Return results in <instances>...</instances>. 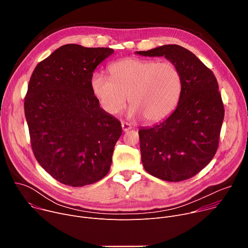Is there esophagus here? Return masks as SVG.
I'll use <instances>...</instances> for the list:
<instances>
[{
    "instance_id": "34e87169",
    "label": "esophagus",
    "mask_w": 248,
    "mask_h": 248,
    "mask_svg": "<svg viewBox=\"0 0 248 248\" xmlns=\"http://www.w3.org/2000/svg\"><path fill=\"white\" fill-rule=\"evenodd\" d=\"M122 128H123L124 131H127V130L131 129V125H130L128 123L123 122V123H122Z\"/></svg>"
}]
</instances>
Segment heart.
<instances>
[{
  "mask_svg": "<svg viewBox=\"0 0 248 248\" xmlns=\"http://www.w3.org/2000/svg\"><path fill=\"white\" fill-rule=\"evenodd\" d=\"M110 73L112 78L97 73L91 78L92 91L106 113L120 114L128 97L130 117L153 124L167 118L178 104L182 77L171 62L126 58L113 63Z\"/></svg>",
  "mask_w": 248,
  "mask_h": 248,
  "instance_id": "heart-1",
  "label": "heart"
}]
</instances>
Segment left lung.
<instances>
[{"instance_id": "left-lung-1", "label": "left lung", "mask_w": 248, "mask_h": 248, "mask_svg": "<svg viewBox=\"0 0 248 248\" xmlns=\"http://www.w3.org/2000/svg\"><path fill=\"white\" fill-rule=\"evenodd\" d=\"M136 54L165 56L182 77L180 100L171 115L138 130L143 167L166 182L190 179L211 162L218 149L225 110L217 79L193 53L179 45Z\"/></svg>"}]
</instances>
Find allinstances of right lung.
Listing matches in <instances>:
<instances>
[{
    "label": "right lung",
    "mask_w": 248,
    "mask_h": 248,
    "mask_svg": "<svg viewBox=\"0 0 248 248\" xmlns=\"http://www.w3.org/2000/svg\"><path fill=\"white\" fill-rule=\"evenodd\" d=\"M110 48L66 44L40 62L24 99L31 147L41 167L69 186L94 184L107 174L122 124L99 105L91 87Z\"/></svg>",
    "instance_id": "1"
}]
</instances>
